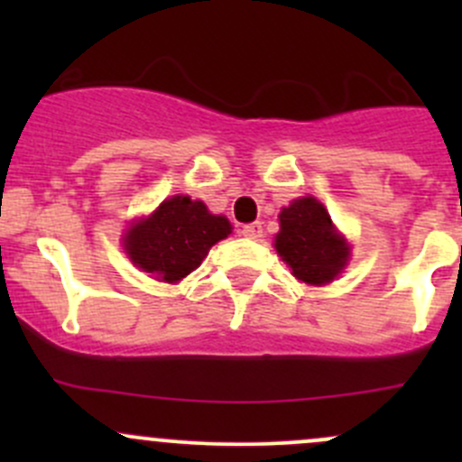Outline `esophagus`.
Here are the masks:
<instances>
[{
	"instance_id": "obj_1",
	"label": "esophagus",
	"mask_w": 462,
	"mask_h": 462,
	"mask_svg": "<svg viewBox=\"0 0 462 462\" xmlns=\"http://www.w3.org/2000/svg\"><path fill=\"white\" fill-rule=\"evenodd\" d=\"M244 236L245 239H253V241H259L261 236H263V226H261L259 221H254V223H248V226H244Z\"/></svg>"
}]
</instances>
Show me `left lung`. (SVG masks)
Instances as JSON below:
<instances>
[{
    "label": "left lung",
    "instance_id": "1",
    "mask_svg": "<svg viewBox=\"0 0 462 462\" xmlns=\"http://www.w3.org/2000/svg\"><path fill=\"white\" fill-rule=\"evenodd\" d=\"M279 235L274 248L306 283H328L348 261V245L335 232L328 212L313 197L297 199L279 214Z\"/></svg>",
    "mask_w": 462,
    "mask_h": 462
}]
</instances>
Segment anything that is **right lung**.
Instances as JSON below:
<instances>
[{
	"instance_id": "right-lung-1",
	"label": "right lung",
	"mask_w": 462,
	"mask_h": 462,
	"mask_svg": "<svg viewBox=\"0 0 462 462\" xmlns=\"http://www.w3.org/2000/svg\"><path fill=\"white\" fill-rule=\"evenodd\" d=\"M230 232V221L209 214L201 201L174 197L127 232L125 250L153 279L174 283L199 268L209 248Z\"/></svg>"
}]
</instances>
